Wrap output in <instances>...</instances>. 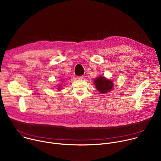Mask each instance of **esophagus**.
I'll return each instance as SVG.
<instances>
[{
    "label": "esophagus",
    "instance_id": "1",
    "mask_svg": "<svg viewBox=\"0 0 161 161\" xmlns=\"http://www.w3.org/2000/svg\"><path fill=\"white\" fill-rule=\"evenodd\" d=\"M84 78L83 76H78V79L80 80H82Z\"/></svg>",
    "mask_w": 161,
    "mask_h": 161
}]
</instances>
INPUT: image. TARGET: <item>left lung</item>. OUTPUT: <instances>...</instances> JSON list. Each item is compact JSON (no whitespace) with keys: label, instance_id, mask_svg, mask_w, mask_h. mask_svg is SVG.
Masks as SVG:
<instances>
[{"label":"left lung","instance_id":"left-lung-1","mask_svg":"<svg viewBox=\"0 0 161 161\" xmlns=\"http://www.w3.org/2000/svg\"><path fill=\"white\" fill-rule=\"evenodd\" d=\"M94 84L97 90L102 94L109 92L113 87V81L103 76H99L94 80Z\"/></svg>","mask_w":161,"mask_h":161}]
</instances>
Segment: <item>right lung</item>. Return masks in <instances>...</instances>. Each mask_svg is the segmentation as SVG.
<instances>
[{"mask_svg":"<svg viewBox=\"0 0 161 161\" xmlns=\"http://www.w3.org/2000/svg\"><path fill=\"white\" fill-rule=\"evenodd\" d=\"M58 89H59V90H60V88H58Z\"/></svg>","mask_w":161,"mask_h":161,"instance_id":"add662e5","label":"right lung"}]
</instances>
